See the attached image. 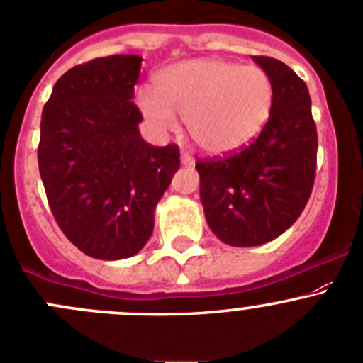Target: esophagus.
I'll list each match as a JSON object with an SVG mask.
<instances>
[{
	"label": "esophagus",
	"instance_id": "34e87169",
	"mask_svg": "<svg viewBox=\"0 0 363 363\" xmlns=\"http://www.w3.org/2000/svg\"><path fill=\"white\" fill-rule=\"evenodd\" d=\"M181 163L184 164V167H193V164H195V157H191L189 154H182Z\"/></svg>",
	"mask_w": 363,
	"mask_h": 363
}]
</instances>
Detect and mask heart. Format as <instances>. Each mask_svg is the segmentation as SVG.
Here are the masks:
<instances>
[{"label":"heart","instance_id":"b5f03b06","mask_svg":"<svg viewBox=\"0 0 363 363\" xmlns=\"http://www.w3.org/2000/svg\"><path fill=\"white\" fill-rule=\"evenodd\" d=\"M156 92L140 88L136 104L156 128L170 131L175 115L186 118L193 142L225 156L248 145L269 121L275 84L259 65L221 58L174 63L156 76Z\"/></svg>","mask_w":363,"mask_h":363}]
</instances>
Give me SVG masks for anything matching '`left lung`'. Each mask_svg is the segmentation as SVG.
<instances>
[{"label":"left lung","instance_id":"left-lung-1","mask_svg":"<svg viewBox=\"0 0 363 363\" xmlns=\"http://www.w3.org/2000/svg\"><path fill=\"white\" fill-rule=\"evenodd\" d=\"M253 62L275 84L269 121L250 145L195 164L207 223L230 246L279 238L300 218L315 179L318 131L307 84L280 60L253 56Z\"/></svg>","mask_w":363,"mask_h":363}]
</instances>
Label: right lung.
<instances>
[{"label":"right lung","instance_id":"right-lung-1","mask_svg":"<svg viewBox=\"0 0 363 363\" xmlns=\"http://www.w3.org/2000/svg\"><path fill=\"white\" fill-rule=\"evenodd\" d=\"M142 56L113 55L67 70L40 121L38 170L56 223L94 259L135 255L179 170V147L140 135L135 97Z\"/></svg>","mask_w":363,"mask_h":363}]
</instances>
